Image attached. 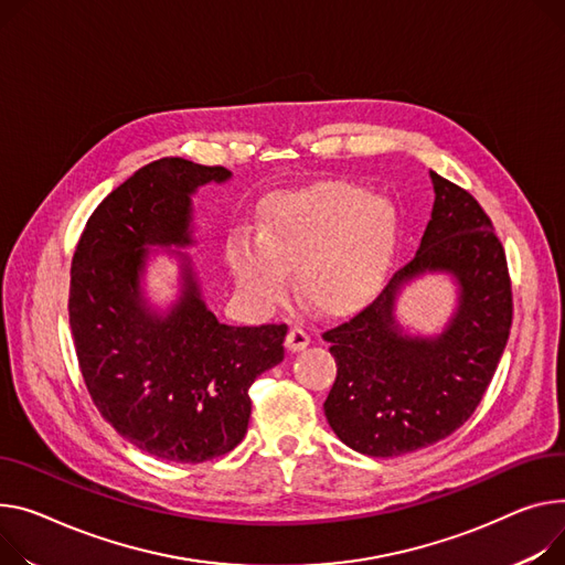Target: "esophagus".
<instances>
[{"mask_svg":"<svg viewBox=\"0 0 565 565\" xmlns=\"http://www.w3.org/2000/svg\"><path fill=\"white\" fill-rule=\"evenodd\" d=\"M309 343H311V335H309V331L302 329V327H292V329L288 331V335H286V345H288L290 352L305 350Z\"/></svg>","mask_w":565,"mask_h":565,"instance_id":"obj_1","label":"esophagus"}]
</instances>
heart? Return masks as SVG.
I'll list each match as a JSON object with an SVG mask.
<instances>
[{
  "label": "heart",
  "mask_w": 565,
  "mask_h": 565,
  "mask_svg": "<svg viewBox=\"0 0 565 565\" xmlns=\"http://www.w3.org/2000/svg\"><path fill=\"white\" fill-rule=\"evenodd\" d=\"M399 220L380 198L348 183L286 193L263 206L256 243L234 236L230 266L256 305H275L295 270L299 297L322 313H348L384 286L397 252Z\"/></svg>",
  "instance_id": "heart-1"
}]
</instances>
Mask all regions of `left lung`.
<instances>
[{"instance_id": "left-lung-1", "label": "left lung", "mask_w": 565, "mask_h": 565, "mask_svg": "<svg viewBox=\"0 0 565 565\" xmlns=\"http://www.w3.org/2000/svg\"><path fill=\"white\" fill-rule=\"evenodd\" d=\"M434 211L416 252L350 320L322 333L335 359L324 399L329 427L367 457H402L455 434L479 406L509 341L513 295L493 222L461 185L431 172ZM449 271L460 307L436 339L406 337L394 322L401 286Z\"/></svg>"}]
</instances>
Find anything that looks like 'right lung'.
<instances>
[{
  "label": "right lung",
  "mask_w": 565,
  "mask_h": 565,
  "mask_svg": "<svg viewBox=\"0 0 565 565\" xmlns=\"http://www.w3.org/2000/svg\"><path fill=\"white\" fill-rule=\"evenodd\" d=\"M230 177L179 157L140 168L93 211L72 256L67 311L90 399L131 445L174 463L232 452L247 431L249 386L284 359L288 324H222L188 263L170 313L140 295L147 245L191 243V195Z\"/></svg>",
  "instance_id": "add662e5"
}]
</instances>
